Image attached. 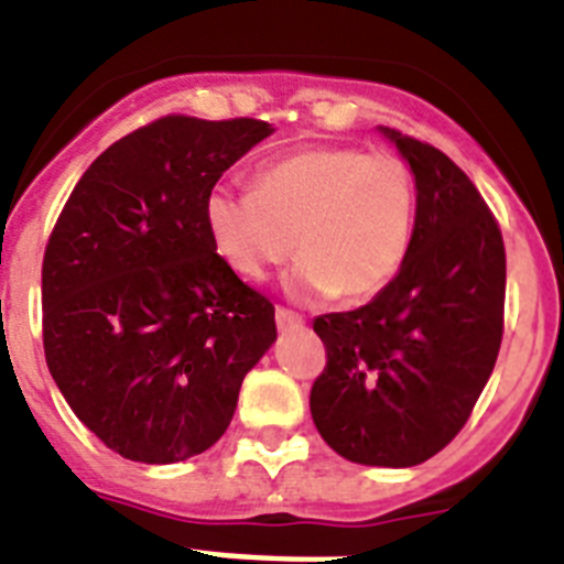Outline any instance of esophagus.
I'll return each mask as SVG.
<instances>
[{
	"label": "esophagus",
	"mask_w": 564,
	"mask_h": 564,
	"mask_svg": "<svg viewBox=\"0 0 564 564\" xmlns=\"http://www.w3.org/2000/svg\"><path fill=\"white\" fill-rule=\"evenodd\" d=\"M302 316L293 311H285V307H276V327L279 330H293V327H302Z\"/></svg>",
	"instance_id": "1"
}]
</instances>
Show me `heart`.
I'll use <instances>...</instances> for the list:
<instances>
[{"label": "heart", "instance_id": "obj_1", "mask_svg": "<svg viewBox=\"0 0 564 564\" xmlns=\"http://www.w3.org/2000/svg\"><path fill=\"white\" fill-rule=\"evenodd\" d=\"M203 223L237 276L265 279L293 251L288 288L296 296L364 302L390 285L410 253L415 183L390 152L302 149L259 169L253 188L214 186Z\"/></svg>", "mask_w": 564, "mask_h": 564}]
</instances>
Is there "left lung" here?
Listing matches in <instances>:
<instances>
[{
    "label": "left lung",
    "mask_w": 564,
    "mask_h": 564,
    "mask_svg": "<svg viewBox=\"0 0 564 564\" xmlns=\"http://www.w3.org/2000/svg\"><path fill=\"white\" fill-rule=\"evenodd\" d=\"M378 132L415 177L410 253L370 305L313 322L327 367L311 415L344 460L406 468L463 430L495 370L506 248L475 183L441 149L390 127Z\"/></svg>",
    "instance_id": "1"
}]
</instances>
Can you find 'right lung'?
<instances>
[{"label":"right lung","mask_w":564,"mask_h":564,"mask_svg":"<svg viewBox=\"0 0 564 564\" xmlns=\"http://www.w3.org/2000/svg\"><path fill=\"white\" fill-rule=\"evenodd\" d=\"M268 134L253 118H161L96 158L50 234V376L127 460L163 466L214 446L276 341L273 305L214 253L203 223L214 183Z\"/></svg>","instance_id":"1"}]
</instances>
